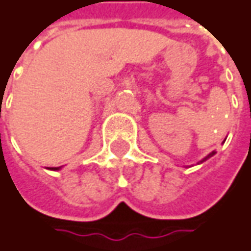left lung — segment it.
Returning <instances> with one entry per match:
<instances>
[{
	"label": "left lung",
	"mask_w": 251,
	"mask_h": 251,
	"mask_svg": "<svg viewBox=\"0 0 251 251\" xmlns=\"http://www.w3.org/2000/svg\"><path fill=\"white\" fill-rule=\"evenodd\" d=\"M215 154H216V151H212V153H209V154L206 155V157H205V158H202L201 161L198 162V164H202V162H203V161H206V160H209V158H210V157H213V155H215Z\"/></svg>",
	"instance_id": "left-lung-1"
}]
</instances>
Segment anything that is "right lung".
Segmentation results:
<instances>
[{"label": "right lung", "instance_id": "obj_1", "mask_svg": "<svg viewBox=\"0 0 251 251\" xmlns=\"http://www.w3.org/2000/svg\"><path fill=\"white\" fill-rule=\"evenodd\" d=\"M51 169H53V171H58V169H61V167H57V168H51Z\"/></svg>", "mask_w": 251, "mask_h": 251}]
</instances>
